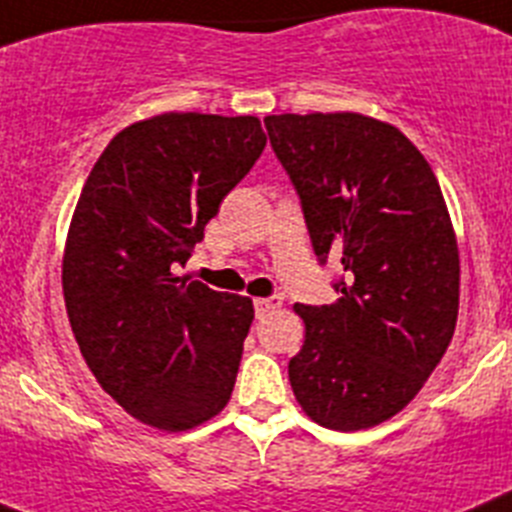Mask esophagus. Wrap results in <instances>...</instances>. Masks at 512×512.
Returning <instances> with one entry per match:
<instances>
[{"label": "esophagus", "mask_w": 512, "mask_h": 512, "mask_svg": "<svg viewBox=\"0 0 512 512\" xmlns=\"http://www.w3.org/2000/svg\"><path fill=\"white\" fill-rule=\"evenodd\" d=\"M283 306L280 296H267V298H255V313L257 316H267V313H273L275 308Z\"/></svg>", "instance_id": "esophagus-1"}]
</instances>
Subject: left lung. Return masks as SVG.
Masks as SVG:
<instances>
[{"mask_svg": "<svg viewBox=\"0 0 512 512\" xmlns=\"http://www.w3.org/2000/svg\"><path fill=\"white\" fill-rule=\"evenodd\" d=\"M265 127L313 252L344 267L336 303H296L306 342L290 388L321 426H377L416 398L457 326L459 250L439 181L398 127L372 117L273 114Z\"/></svg>", "mask_w": 512, "mask_h": 512, "instance_id": "left-lung-1", "label": "left lung"}]
</instances>
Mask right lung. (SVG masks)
I'll use <instances>...</instances> for the list:
<instances>
[{
  "mask_svg": "<svg viewBox=\"0 0 512 512\" xmlns=\"http://www.w3.org/2000/svg\"><path fill=\"white\" fill-rule=\"evenodd\" d=\"M257 117L170 112L130 124L99 155L63 255L68 321L124 411L186 431L229 403L255 308L173 275L265 150Z\"/></svg>",
  "mask_w": 512,
  "mask_h": 512,
  "instance_id": "1",
  "label": "right lung"
}]
</instances>
